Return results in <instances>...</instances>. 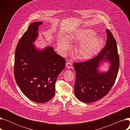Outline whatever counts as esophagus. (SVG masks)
Wrapping results in <instances>:
<instances>
[{"instance_id":"obj_1","label":"esophagus","mask_w":130,"mask_h":130,"mask_svg":"<svg viewBox=\"0 0 130 130\" xmlns=\"http://www.w3.org/2000/svg\"><path fill=\"white\" fill-rule=\"evenodd\" d=\"M66 66L67 67V68H68V69H71V68L72 67V63L71 61H67L66 63Z\"/></svg>"}]
</instances>
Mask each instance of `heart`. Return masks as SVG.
<instances>
[{"label": "heart", "mask_w": 130, "mask_h": 130, "mask_svg": "<svg viewBox=\"0 0 130 130\" xmlns=\"http://www.w3.org/2000/svg\"><path fill=\"white\" fill-rule=\"evenodd\" d=\"M76 40L80 42L76 49L77 56L86 59L91 58L101 49L103 45V39L95 35L94 31L90 28L78 30L68 36L67 38L60 37L58 40V45L61 52L65 54L71 47L69 41Z\"/></svg>", "instance_id": "heart-1"}]
</instances>
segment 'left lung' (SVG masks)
Masks as SVG:
<instances>
[{
    "mask_svg": "<svg viewBox=\"0 0 130 130\" xmlns=\"http://www.w3.org/2000/svg\"><path fill=\"white\" fill-rule=\"evenodd\" d=\"M107 40L104 48L96 57L84 62L75 63L76 80L74 93L77 99L86 103L105 96L113 86L119 69V56L117 42L112 34L106 29ZM107 61L110 64L106 73L97 71L99 64Z\"/></svg>",
    "mask_w": 130,
    "mask_h": 130,
    "instance_id": "obj_1",
    "label": "left lung"
}]
</instances>
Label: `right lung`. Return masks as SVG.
I'll return each mask as SVG.
<instances>
[{
    "mask_svg": "<svg viewBox=\"0 0 130 130\" xmlns=\"http://www.w3.org/2000/svg\"><path fill=\"white\" fill-rule=\"evenodd\" d=\"M41 24L40 22L30 24L19 39L15 51L14 76L27 98L43 103L55 95L56 81L64 69L65 59L55 52L53 47L42 51L36 48L33 43Z\"/></svg>",
    "mask_w": 130,
    "mask_h": 130,
    "instance_id": "1",
    "label": "right lung"
}]
</instances>
